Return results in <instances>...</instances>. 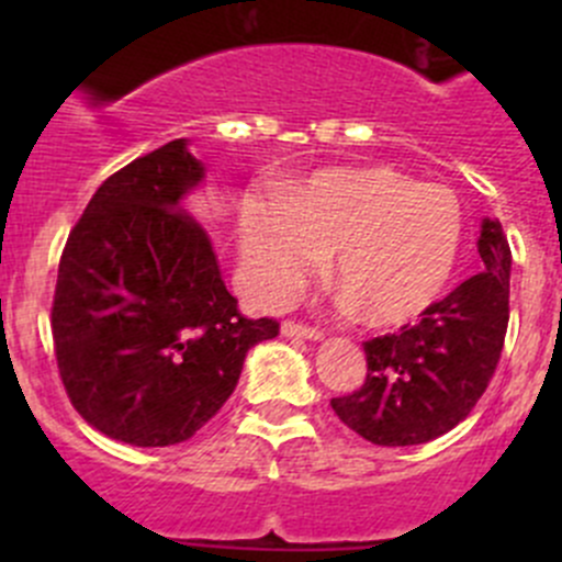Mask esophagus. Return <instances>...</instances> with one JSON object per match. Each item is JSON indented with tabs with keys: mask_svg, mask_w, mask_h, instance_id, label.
Instances as JSON below:
<instances>
[{
	"mask_svg": "<svg viewBox=\"0 0 562 562\" xmlns=\"http://www.w3.org/2000/svg\"><path fill=\"white\" fill-rule=\"evenodd\" d=\"M282 334H285V337L323 339V328L310 326V323H302V321H282Z\"/></svg>",
	"mask_w": 562,
	"mask_h": 562,
	"instance_id": "1",
	"label": "esophagus"
}]
</instances>
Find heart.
I'll list each match as a JSON object with an SVG mask.
<instances>
[{"label": "heart", "instance_id": "heart-1", "mask_svg": "<svg viewBox=\"0 0 562 562\" xmlns=\"http://www.w3.org/2000/svg\"><path fill=\"white\" fill-rule=\"evenodd\" d=\"M462 209L443 184L391 168H331L291 187L280 206L241 212L247 282L263 302L288 296L321 258L331 280L378 326L422 315L449 282Z\"/></svg>", "mask_w": 562, "mask_h": 562}]
</instances>
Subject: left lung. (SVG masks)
<instances>
[{
	"instance_id": "left-lung-1",
	"label": "left lung",
	"mask_w": 562,
	"mask_h": 562,
	"mask_svg": "<svg viewBox=\"0 0 562 562\" xmlns=\"http://www.w3.org/2000/svg\"><path fill=\"white\" fill-rule=\"evenodd\" d=\"M484 269L396 334L367 339V381L331 407L378 446H416L454 429L490 386L508 328L512 247L497 220L481 225Z\"/></svg>"
}]
</instances>
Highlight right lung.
Instances as JSON below:
<instances>
[{
    "label": "right lung",
    "instance_id": "obj_1",
    "mask_svg": "<svg viewBox=\"0 0 562 562\" xmlns=\"http://www.w3.org/2000/svg\"><path fill=\"white\" fill-rule=\"evenodd\" d=\"M203 166L176 138L108 176L61 249L50 331L72 407L130 446L190 440L274 317L241 315L212 239L181 209Z\"/></svg>",
    "mask_w": 562,
    "mask_h": 562
}]
</instances>
